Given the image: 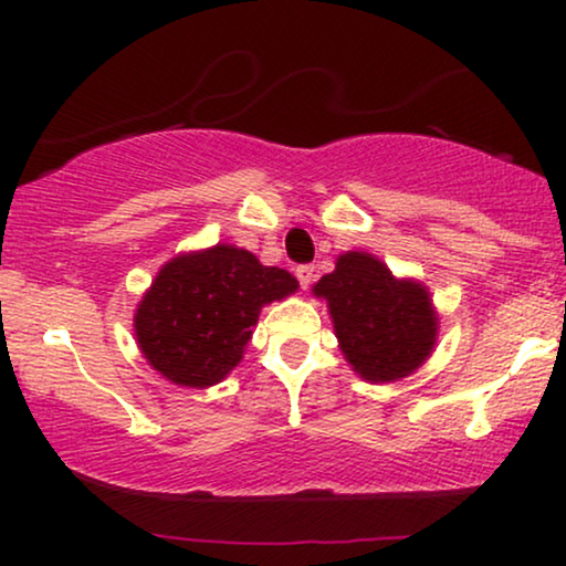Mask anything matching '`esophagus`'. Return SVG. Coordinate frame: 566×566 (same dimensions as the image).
<instances>
[{
	"mask_svg": "<svg viewBox=\"0 0 566 566\" xmlns=\"http://www.w3.org/2000/svg\"><path fill=\"white\" fill-rule=\"evenodd\" d=\"M314 265H298L296 268V277H298V283H301V289H308V285L314 283Z\"/></svg>",
	"mask_w": 566,
	"mask_h": 566,
	"instance_id": "obj_1",
	"label": "esophagus"
}]
</instances>
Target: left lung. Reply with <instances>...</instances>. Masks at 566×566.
<instances>
[{
  "label": "left lung",
  "mask_w": 566,
  "mask_h": 566,
  "mask_svg": "<svg viewBox=\"0 0 566 566\" xmlns=\"http://www.w3.org/2000/svg\"><path fill=\"white\" fill-rule=\"evenodd\" d=\"M314 296L327 301L345 360L370 384L415 374L436 347L438 314L428 289L394 277L374 254H339Z\"/></svg>",
  "instance_id": "1"
}]
</instances>
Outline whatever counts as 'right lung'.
Segmentation results:
<instances>
[{
	"mask_svg": "<svg viewBox=\"0 0 566 566\" xmlns=\"http://www.w3.org/2000/svg\"><path fill=\"white\" fill-rule=\"evenodd\" d=\"M298 289L283 268H265L231 244L177 254L138 301L136 343L172 384L206 389L242 360L260 308Z\"/></svg>",
	"mask_w": 566,
	"mask_h": 566,
	"instance_id": "obj_1",
	"label": "right lung"
}]
</instances>
